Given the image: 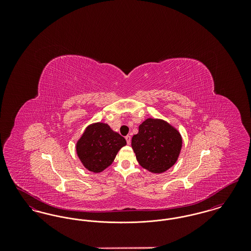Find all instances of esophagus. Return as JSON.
Masks as SVG:
<instances>
[{"label":"esophagus","instance_id":"1","mask_svg":"<svg viewBox=\"0 0 251 251\" xmlns=\"http://www.w3.org/2000/svg\"><path fill=\"white\" fill-rule=\"evenodd\" d=\"M125 139H126V141H127V144H128V145H130V144H131V136H130V135H127V136L125 137Z\"/></svg>","mask_w":251,"mask_h":251}]
</instances>
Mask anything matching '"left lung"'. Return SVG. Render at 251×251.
Segmentation results:
<instances>
[{"mask_svg": "<svg viewBox=\"0 0 251 251\" xmlns=\"http://www.w3.org/2000/svg\"><path fill=\"white\" fill-rule=\"evenodd\" d=\"M181 143L179 131L166 121L154 119L145 120L131 138L139 165L153 173L165 172L176 163Z\"/></svg>", "mask_w": 251, "mask_h": 251, "instance_id": "8db88e82", "label": "left lung"}]
</instances>
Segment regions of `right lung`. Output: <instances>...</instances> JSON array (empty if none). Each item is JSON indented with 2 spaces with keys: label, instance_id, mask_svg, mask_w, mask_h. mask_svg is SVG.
Instances as JSON below:
<instances>
[{
  "label": "right lung",
  "instance_id": "1",
  "mask_svg": "<svg viewBox=\"0 0 251 251\" xmlns=\"http://www.w3.org/2000/svg\"><path fill=\"white\" fill-rule=\"evenodd\" d=\"M126 140L107 124L95 123L86 130L76 145L77 154L84 167L92 172H100L115 160Z\"/></svg>",
  "mask_w": 251,
  "mask_h": 251
}]
</instances>
